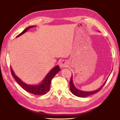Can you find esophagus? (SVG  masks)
<instances>
[{
	"instance_id": "obj_1",
	"label": "esophagus",
	"mask_w": 120,
	"mask_h": 120,
	"mask_svg": "<svg viewBox=\"0 0 120 120\" xmlns=\"http://www.w3.org/2000/svg\"><path fill=\"white\" fill-rule=\"evenodd\" d=\"M60 67L61 68H65V67H67L68 66V62L67 60H63L60 63Z\"/></svg>"
}]
</instances>
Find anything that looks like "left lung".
Listing matches in <instances>:
<instances>
[{
    "label": "left lung",
    "mask_w": 120,
    "mask_h": 120,
    "mask_svg": "<svg viewBox=\"0 0 120 120\" xmlns=\"http://www.w3.org/2000/svg\"><path fill=\"white\" fill-rule=\"evenodd\" d=\"M107 80L105 81L103 85H102L100 88L99 89L94 90V91H90V92H86V91H83V90H78L76 88V87L74 86L73 82V78H72V75L71 76V80H70V90H71V92L74 95L77 96V97H87V96H89L90 95H92L95 94V93L98 92L99 90H100L102 88V87L103 86L105 83L106 82Z\"/></svg>",
    "instance_id": "left-lung-1"
}]
</instances>
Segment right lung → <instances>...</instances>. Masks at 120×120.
Returning <instances> with one entry per match:
<instances>
[{
  "mask_svg": "<svg viewBox=\"0 0 120 120\" xmlns=\"http://www.w3.org/2000/svg\"><path fill=\"white\" fill-rule=\"evenodd\" d=\"M34 26H30V27H27L25 30H23L22 33L18 34V36L16 37V38L21 36L22 34L26 33V32L30 28L33 27ZM11 75H12L14 77L15 79L16 80V81L18 82L19 85L21 86L23 89L25 90L26 91H27V92L31 93V94L34 95H42L46 94V93L50 90V86L52 79L53 78L54 76L60 71V69L58 66L54 67V68L53 69H52L50 70V71L47 74L44 79L42 80L41 83H40L39 84H36V85H30V84H26L24 82H23V81L20 79L19 78L17 77L15 75V74L14 73L11 67Z\"/></svg>",
  "mask_w": 120,
  "mask_h": 120,
  "instance_id": "1",
  "label": "right lung"
}]
</instances>
